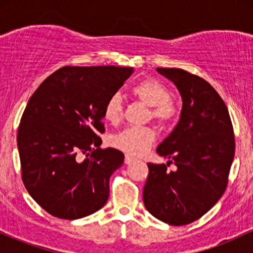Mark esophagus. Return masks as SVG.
<instances>
[{
  "label": "esophagus",
  "instance_id": "1",
  "mask_svg": "<svg viewBox=\"0 0 253 253\" xmlns=\"http://www.w3.org/2000/svg\"><path fill=\"white\" fill-rule=\"evenodd\" d=\"M134 161H135L134 157H132V156H129V155L125 156V163H126V164H130V163H132V162H134Z\"/></svg>",
  "mask_w": 253,
  "mask_h": 253
}]
</instances>
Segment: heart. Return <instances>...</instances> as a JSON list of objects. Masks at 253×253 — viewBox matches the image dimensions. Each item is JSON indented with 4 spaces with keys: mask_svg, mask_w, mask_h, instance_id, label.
Returning a JSON list of instances; mask_svg holds the SVG:
<instances>
[{
    "mask_svg": "<svg viewBox=\"0 0 253 253\" xmlns=\"http://www.w3.org/2000/svg\"><path fill=\"white\" fill-rule=\"evenodd\" d=\"M130 94L150 107L149 117L162 126H169L179 117V107L163 83L156 80H143L130 89ZM123 117V101L119 94H113L103 106V118L110 124H118ZM156 139L151 127H127L117 135L112 143L127 155L141 156L150 149Z\"/></svg>",
    "mask_w": 253,
    "mask_h": 253,
    "instance_id": "b5f03b06",
    "label": "heart"
}]
</instances>
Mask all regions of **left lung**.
I'll use <instances>...</instances> for the list:
<instances>
[{"label": "left lung", "instance_id": "8db88e82", "mask_svg": "<svg viewBox=\"0 0 253 253\" xmlns=\"http://www.w3.org/2000/svg\"><path fill=\"white\" fill-rule=\"evenodd\" d=\"M181 92V119L157 153L165 164L149 163L144 185L146 210L161 221L182 226L205 215L225 193L236 151L227 107L203 78L176 68H157ZM173 163L176 171H168Z\"/></svg>", "mask_w": 253, "mask_h": 253}]
</instances>
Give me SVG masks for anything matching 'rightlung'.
Here are the masks:
<instances>
[{
    "mask_svg": "<svg viewBox=\"0 0 253 253\" xmlns=\"http://www.w3.org/2000/svg\"><path fill=\"white\" fill-rule=\"evenodd\" d=\"M132 72L113 65L64 66L31 96L17 129L21 177L51 215L81 219L108 200L109 178L125 156L101 149L103 106Z\"/></svg>",
    "mask_w": 253,
    "mask_h": 253,
    "instance_id": "add662e5",
    "label": "right lung"
}]
</instances>
